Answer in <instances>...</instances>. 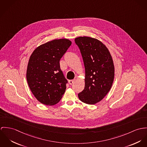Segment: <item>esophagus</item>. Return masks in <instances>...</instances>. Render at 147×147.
Listing matches in <instances>:
<instances>
[{
  "mask_svg": "<svg viewBox=\"0 0 147 147\" xmlns=\"http://www.w3.org/2000/svg\"><path fill=\"white\" fill-rule=\"evenodd\" d=\"M75 81V80H69V83L70 85H71Z\"/></svg>",
  "mask_w": 147,
  "mask_h": 147,
  "instance_id": "obj_1",
  "label": "esophagus"
}]
</instances>
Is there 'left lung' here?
Segmentation results:
<instances>
[{
  "label": "left lung",
  "mask_w": 147,
  "mask_h": 147,
  "mask_svg": "<svg viewBox=\"0 0 147 147\" xmlns=\"http://www.w3.org/2000/svg\"><path fill=\"white\" fill-rule=\"evenodd\" d=\"M75 43L80 49L85 67V86L78 94L82 102L95 104L108 93L114 77L112 57L107 47L100 40L80 36Z\"/></svg>",
  "instance_id": "1"
}]
</instances>
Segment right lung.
Instances as JSON below:
<instances>
[{
	"mask_svg": "<svg viewBox=\"0 0 147 147\" xmlns=\"http://www.w3.org/2000/svg\"><path fill=\"white\" fill-rule=\"evenodd\" d=\"M71 45L67 39H55L38 47L30 56L27 81L34 96L43 104H57L65 93L67 81L60 60Z\"/></svg>",
	"mask_w": 147,
	"mask_h": 147,
	"instance_id": "1",
	"label": "right lung"
}]
</instances>
